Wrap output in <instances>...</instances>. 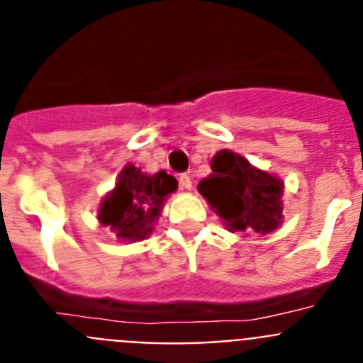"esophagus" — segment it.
I'll use <instances>...</instances> for the list:
<instances>
[{"label": "esophagus", "instance_id": "esophagus-1", "mask_svg": "<svg viewBox=\"0 0 363 363\" xmlns=\"http://www.w3.org/2000/svg\"><path fill=\"white\" fill-rule=\"evenodd\" d=\"M179 187L184 189V191H191L192 189V179L189 174H179Z\"/></svg>", "mask_w": 363, "mask_h": 363}]
</instances>
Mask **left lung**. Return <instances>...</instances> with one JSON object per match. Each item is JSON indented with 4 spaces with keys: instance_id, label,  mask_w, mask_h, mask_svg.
I'll return each mask as SVG.
<instances>
[{
    "instance_id": "8db88e82",
    "label": "left lung",
    "mask_w": 363,
    "mask_h": 363,
    "mask_svg": "<svg viewBox=\"0 0 363 363\" xmlns=\"http://www.w3.org/2000/svg\"><path fill=\"white\" fill-rule=\"evenodd\" d=\"M211 169L198 192L230 233L249 229L265 236L284 223V182L278 176L229 149L214 154Z\"/></svg>"
}]
</instances>
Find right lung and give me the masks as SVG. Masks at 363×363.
Returning a JSON list of instances; mask_svg holds the SVG:
<instances>
[{
	"label": "right lung",
	"mask_w": 363,
	"mask_h": 363,
	"mask_svg": "<svg viewBox=\"0 0 363 363\" xmlns=\"http://www.w3.org/2000/svg\"><path fill=\"white\" fill-rule=\"evenodd\" d=\"M176 189L178 182L165 171L147 174L134 163H127L114 189L99 201L98 221L120 242H142L152 234L167 198Z\"/></svg>",
	"instance_id": "obj_1"
}]
</instances>
